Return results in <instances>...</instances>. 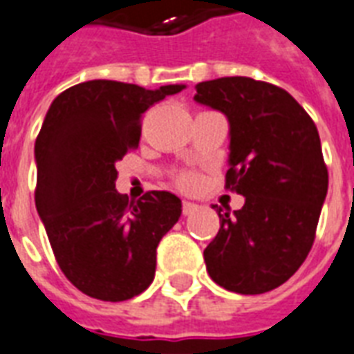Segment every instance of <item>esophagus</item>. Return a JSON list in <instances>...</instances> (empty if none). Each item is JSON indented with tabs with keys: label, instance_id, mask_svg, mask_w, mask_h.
I'll return each instance as SVG.
<instances>
[{
	"label": "esophagus",
	"instance_id": "esophagus-1",
	"mask_svg": "<svg viewBox=\"0 0 354 354\" xmlns=\"http://www.w3.org/2000/svg\"><path fill=\"white\" fill-rule=\"evenodd\" d=\"M196 209H198V205H196V203H192V201H183V214H185V216L192 214Z\"/></svg>",
	"mask_w": 354,
	"mask_h": 354
}]
</instances>
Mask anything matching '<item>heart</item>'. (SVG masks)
Masks as SVG:
<instances>
[{"label": "heart", "instance_id": "b5f03b06", "mask_svg": "<svg viewBox=\"0 0 354 354\" xmlns=\"http://www.w3.org/2000/svg\"><path fill=\"white\" fill-rule=\"evenodd\" d=\"M175 180H177V187L183 190H196L199 187V175L196 171H180Z\"/></svg>", "mask_w": 354, "mask_h": 354}]
</instances>
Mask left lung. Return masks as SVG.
I'll list each match as a JSON object with an SVG mask.
<instances>
[{
  "instance_id": "8db88e82",
  "label": "left lung",
  "mask_w": 354,
  "mask_h": 354,
  "mask_svg": "<svg viewBox=\"0 0 354 354\" xmlns=\"http://www.w3.org/2000/svg\"><path fill=\"white\" fill-rule=\"evenodd\" d=\"M194 100L230 121L225 188L244 196L233 214L212 209L220 230L203 252L218 286L241 295L272 291L312 250L328 171L312 117L278 86L246 76L201 82Z\"/></svg>"
}]
</instances>
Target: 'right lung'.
<instances>
[{
	"label": "right lung",
	"mask_w": 354,
	"mask_h": 354,
	"mask_svg": "<svg viewBox=\"0 0 354 354\" xmlns=\"http://www.w3.org/2000/svg\"><path fill=\"white\" fill-rule=\"evenodd\" d=\"M185 86L155 91L113 80L68 87L50 106L35 142V205L55 261L74 288L121 302L155 278L156 246L180 216V199L115 190V162L142 136L143 113Z\"/></svg>",
	"instance_id": "add662e5"
}]
</instances>
